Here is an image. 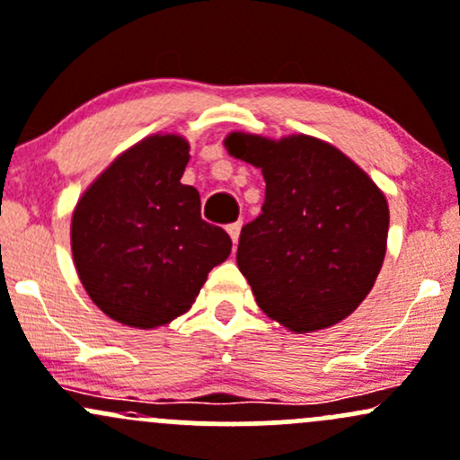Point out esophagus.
I'll return each mask as SVG.
<instances>
[{"instance_id": "esophagus-1", "label": "esophagus", "mask_w": 460, "mask_h": 460, "mask_svg": "<svg viewBox=\"0 0 460 460\" xmlns=\"http://www.w3.org/2000/svg\"><path fill=\"white\" fill-rule=\"evenodd\" d=\"M226 231H229L231 240H234V246H238V240H240V231H242V222H234V225L226 226Z\"/></svg>"}]
</instances>
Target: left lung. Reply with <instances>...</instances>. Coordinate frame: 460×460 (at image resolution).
<instances>
[{"label":"left lung","mask_w":460,"mask_h":460,"mask_svg":"<svg viewBox=\"0 0 460 460\" xmlns=\"http://www.w3.org/2000/svg\"><path fill=\"white\" fill-rule=\"evenodd\" d=\"M226 153L261 170V214L242 226L238 266L266 316L295 334L351 314L386 255L385 191L358 164L310 135L229 133Z\"/></svg>","instance_id":"1"}]
</instances>
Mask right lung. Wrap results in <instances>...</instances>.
<instances>
[{"label":"right lung","mask_w":460,"mask_h":460,"mask_svg":"<svg viewBox=\"0 0 460 460\" xmlns=\"http://www.w3.org/2000/svg\"><path fill=\"white\" fill-rule=\"evenodd\" d=\"M188 139L155 133L84 190L72 214L80 284L109 319L155 330L185 314L231 253L225 229L200 218L199 190L181 183Z\"/></svg>","instance_id":"1"}]
</instances>
